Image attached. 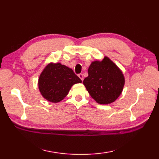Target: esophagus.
<instances>
[{
	"label": "esophagus",
	"mask_w": 159,
	"mask_h": 159,
	"mask_svg": "<svg viewBox=\"0 0 159 159\" xmlns=\"http://www.w3.org/2000/svg\"><path fill=\"white\" fill-rule=\"evenodd\" d=\"M78 76L80 78V80H83V74H78Z\"/></svg>",
	"instance_id": "esophagus-1"
}]
</instances>
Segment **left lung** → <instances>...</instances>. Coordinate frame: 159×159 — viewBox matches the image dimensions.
I'll return each mask as SVG.
<instances>
[{"label": "left lung", "mask_w": 159, "mask_h": 159, "mask_svg": "<svg viewBox=\"0 0 159 159\" xmlns=\"http://www.w3.org/2000/svg\"><path fill=\"white\" fill-rule=\"evenodd\" d=\"M124 83L121 71L107 57L101 61L92 62L88 69V76L83 80L90 96L102 104L113 102L122 92Z\"/></svg>", "instance_id": "left-lung-1"}]
</instances>
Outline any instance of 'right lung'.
Here are the masks:
<instances>
[{"instance_id":"right-lung-1","label":"right lung","mask_w":159,"mask_h":159,"mask_svg":"<svg viewBox=\"0 0 159 159\" xmlns=\"http://www.w3.org/2000/svg\"><path fill=\"white\" fill-rule=\"evenodd\" d=\"M81 82L72 69L59 63H51L40 74L38 86L45 99L52 102H59L67 95L73 85Z\"/></svg>"}]
</instances>
